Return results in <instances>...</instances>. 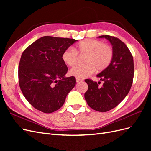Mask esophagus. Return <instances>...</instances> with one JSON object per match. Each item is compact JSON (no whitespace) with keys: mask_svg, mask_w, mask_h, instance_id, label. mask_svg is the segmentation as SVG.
Wrapping results in <instances>:
<instances>
[{"mask_svg":"<svg viewBox=\"0 0 151 151\" xmlns=\"http://www.w3.org/2000/svg\"><path fill=\"white\" fill-rule=\"evenodd\" d=\"M83 81V79H82L77 78V77H76V82H77V83H79V82H81V81Z\"/></svg>","mask_w":151,"mask_h":151,"instance_id":"obj_1","label":"esophagus"}]
</instances>
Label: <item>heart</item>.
Segmentation results:
<instances>
[{
	"instance_id": "1",
	"label": "heart",
	"mask_w": 151,
	"mask_h": 151,
	"mask_svg": "<svg viewBox=\"0 0 151 151\" xmlns=\"http://www.w3.org/2000/svg\"><path fill=\"white\" fill-rule=\"evenodd\" d=\"M86 55L85 65H79L71 68L70 74L77 78L83 79L94 73L96 68L102 71L110 64L113 58V49L111 45L104 43L102 41L87 39L77 44L76 48L69 47L63 51L62 58L68 66L76 65L79 55Z\"/></svg>"
}]
</instances>
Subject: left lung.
Instances as JSON below:
<instances>
[{
  "mask_svg": "<svg viewBox=\"0 0 151 151\" xmlns=\"http://www.w3.org/2000/svg\"><path fill=\"white\" fill-rule=\"evenodd\" d=\"M113 46V58L106 69L97 75L104 82L98 87L99 83L86 79L88 89L84 94L89 106L99 112H106L119 104L129 93L133 83L134 65L133 56L127 45L115 36L102 35Z\"/></svg>",
  "mask_w": 151,
  "mask_h": 151,
  "instance_id": "obj_1",
  "label": "left lung"
}]
</instances>
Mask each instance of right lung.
Returning <instances> with one entry per match:
<instances>
[{"label":"right lung","mask_w":151,"mask_h":151,"mask_svg":"<svg viewBox=\"0 0 151 151\" xmlns=\"http://www.w3.org/2000/svg\"><path fill=\"white\" fill-rule=\"evenodd\" d=\"M77 41L45 36L22 52L18 68L19 85L27 101L38 110L45 113L57 111L74 88L75 77H65L68 68L62 55Z\"/></svg>","instance_id":"obj_1"}]
</instances>
